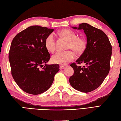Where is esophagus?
I'll use <instances>...</instances> for the list:
<instances>
[{
  "mask_svg": "<svg viewBox=\"0 0 121 121\" xmlns=\"http://www.w3.org/2000/svg\"><path fill=\"white\" fill-rule=\"evenodd\" d=\"M64 68H65V66H62V65H60V70L64 69Z\"/></svg>",
  "mask_w": 121,
  "mask_h": 121,
  "instance_id": "obj_1",
  "label": "esophagus"
}]
</instances>
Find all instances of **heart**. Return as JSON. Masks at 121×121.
I'll return each mask as SVG.
<instances>
[{
  "mask_svg": "<svg viewBox=\"0 0 121 121\" xmlns=\"http://www.w3.org/2000/svg\"><path fill=\"white\" fill-rule=\"evenodd\" d=\"M60 36L68 41L67 49H71L76 52L83 51L86 46V42L84 38L78 37L74 31L65 29L59 32ZM45 45L47 51L53 53L55 49V39L54 35L50 34L46 38ZM74 54L72 51L68 50L64 52H57L51 57L52 63L66 65L73 60Z\"/></svg>",
  "mask_w": 121,
  "mask_h": 121,
  "instance_id": "1",
  "label": "heart"
}]
</instances>
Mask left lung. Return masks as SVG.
Masks as SVG:
<instances>
[{
    "label": "left lung",
    "instance_id": "obj_1",
    "mask_svg": "<svg viewBox=\"0 0 121 121\" xmlns=\"http://www.w3.org/2000/svg\"><path fill=\"white\" fill-rule=\"evenodd\" d=\"M74 29L84 30L87 36L86 48L81 56L70 65L74 74L69 78L71 86L82 92H89L101 85L110 70L112 46L104 32L86 23L79 24ZM84 63L83 67L76 63Z\"/></svg>",
    "mask_w": 121,
    "mask_h": 121
}]
</instances>
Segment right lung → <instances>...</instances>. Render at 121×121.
Wrapping results in <instances>:
<instances>
[{"mask_svg":"<svg viewBox=\"0 0 121 121\" xmlns=\"http://www.w3.org/2000/svg\"><path fill=\"white\" fill-rule=\"evenodd\" d=\"M53 31L39 26H31L17 34L12 42L9 53L11 74L26 93L37 95L45 92L60 70L58 64H47L50 55L45 41Z\"/></svg>","mask_w":121,"mask_h":121,"instance_id":"right-lung-1","label":"right lung"}]
</instances>
